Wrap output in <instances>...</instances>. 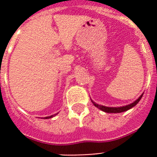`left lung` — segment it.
Segmentation results:
<instances>
[{
    "label": "left lung",
    "instance_id": "1",
    "mask_svg": "<svg viewBox=\"0 0 157 157\" xmlns=\"http://www.w3.org/2000/svg\"><path fill=\"white\" fill-rule=\"evenodd\" d=\"M142 95H143V94H142L135 102L132 103V104H130V105H126V106H123V107H105V106H103V105H98V104L93 102V101H92V103H93V105H94L95 107H97L98 109H100V110L104 111L105 113H122V112H124V111L128 110L131 108L134 107L135 105H137V103L140 101V100L142 99Z\"/></svg>",
    "mask_w": 157,
    "mask_h": 157
}]
</instances>
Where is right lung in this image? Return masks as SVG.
I'll return each instance as SVG.
<instances>
[{"mask_svg": "<svg viewBox=\"0 0 157 157\" xmlns=\"http://www.w3.org/2000/svg\"><path fill=\"white\" fill-rule=\"evenodd\" d=\"M55 115H57V113H56V114H54V115H51V116H49V117H45V118H52V117H53V116H55Z\"/></svg>", "mask_w": 157, "mask_h": 157, "instance_id": "obj_1", "label": "right lung"}]
</instances>
